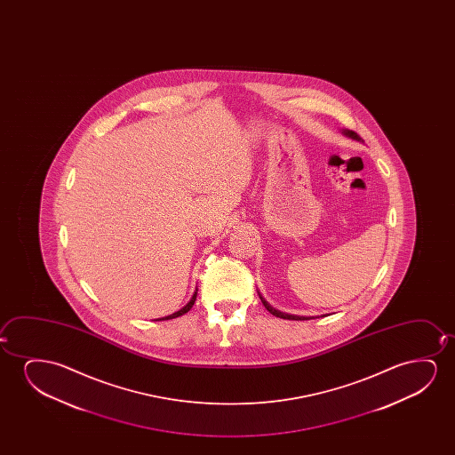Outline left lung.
<instances>
[{
    "mask_svg": "<svg viewBox=\"0 0 455 455\" xmlns=\"http://www.w3.org/2000/svg\"><path fill=\"white\" fill-rule=\"evenodd\" d=\"M342 133L345 135V137L351 138V140H355V141H362L361 137H359L355 132L348 131V129H343ZM258 295H259V299H261L262 305L266 306V309H267V311L270 312L272 315H275V317L286 318V320H311V318H314L303 317V315H293V314H286V312L278 311V309H275L274 306L268 303L267 299L262 297L261 293L258 292Z\"/></svg>",
    "mask_w": 455,
    "mask_h": 455,
    "instance_id": "left-lung-1",
    "label": "left lung"
}]
</instances>
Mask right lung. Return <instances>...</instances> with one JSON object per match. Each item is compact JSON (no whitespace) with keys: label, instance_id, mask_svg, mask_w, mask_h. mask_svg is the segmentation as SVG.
I'll return each mask as SVG.
<instances>
[{"label":"right lung","instance_id":"add662e5","mask_svg":"<svg viewBox=\"0 0 455 455\" xmlns=\"http://www.w3.org/2000/svg\"><path fill=\"white\" fill-rule=\"evenodd\" d=\"M197 291H199V289L196 287V291H194L193 297H191V299H189L187 305L183 306L181 309H179V311L174 312V314H171V315H166V317L156 318V322H160V320H171V318L180 317V315H183V314H187V312L189 311L191 307H193L194 303H196V299H197Z\"/></svg>","mask_w":455,"mask_h":455}]
</instances>
